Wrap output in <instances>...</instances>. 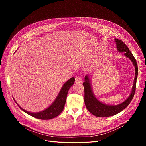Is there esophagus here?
<instances>
[{
	"label": "esophagus",
	"mask_w": 146,
	"mask_h": 146,
	"mask_svg": "<svg viewBox=\"0 0 146 146\" xmlns=\"http://www.w3.org/2000/svg\"><path fill=\"white\" fill-rule=\"evenodd\" d=\"M75 80L76 83H81L82 82V78L80 77V76H77V77L75 78Z\"/></svg>",
	"instance_id": "obj_1"
}]
</instances>
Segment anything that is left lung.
Here are the masks:
<instances>
[{
  "instance_id": "1",
  "label": "left lung",
  "mask_w": 146,
  "mask_h": 146,
  "mask_svg": "<svg viewBox=\"0 0 146 146\" xmlns=\"http://www.w3.org/2000/svg\"><path fill=\"white\" fill-rule=\"evenodd\" d=\"M115 41L117 43V48L118 50L120 52H124V55L132 61L135 67V76L134 85L131 93L127 99V100L118 105H108L102 104L96 99L91 89L89 82L90 80L89 79L88 76H86L85 82L83 83L84 90H85V104L87 110L94 115L98 117H108L113 116L124 110L132 101L136 89V83L138 75V66L136 60L133 55L132 52L129 51V48L123 41L118 39H115Z\"/></svg>"
}]
</instances>
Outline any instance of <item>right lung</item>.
Instances as JSON below:
<instances>
[{"mask_svg": "<svg viewBox=\"0 0 146 146\" xmlns=\"http://www.w3.org/2000/svg\"><path fill=\"white\" fill-rule=\"evenodd\" d=\"M74 80H75L74 78H72L68 81H67L64 83V85H63L62 88H61L58 95L55 101L48 108H47L42 112H38V113H31L24 110L19 105L18 106L23 111L34 118L40 119H43V120H48V119L54 118L55 117L59 115L61 113V112L63 111L66 101L68 91L69 89L70 88V87L74 84Z\"/></svg>", "mask_w": 146, "mask_h": 146, "instance_id": "obj_1", "label": "right lung"}]
</instances>
